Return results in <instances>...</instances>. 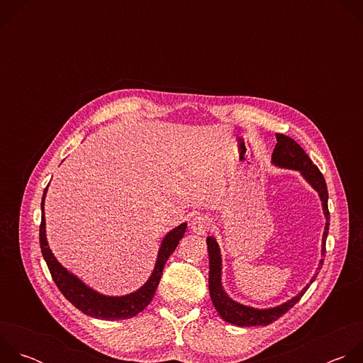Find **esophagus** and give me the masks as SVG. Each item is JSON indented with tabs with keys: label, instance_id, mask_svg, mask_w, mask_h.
<instances>
[{
	"label": "esophagus",
	"instance_id": "obj_1",
	"mask_svg": "<svg viewBox=\"0 0 363 363\" xmlns=\"http://www.w3.org/2000/svg\"><path fill=\"white\" fill-rule=\"evenodd\" d=\"M210 227H211V220L206 216H195L191 220V230L198 235H203L210 230Z\"/></svg>",
	"mask_w": 363,
	"mask_h": 363
}]
</instances>
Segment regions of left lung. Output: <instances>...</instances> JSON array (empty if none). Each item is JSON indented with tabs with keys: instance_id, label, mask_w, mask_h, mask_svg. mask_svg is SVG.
Returning <instances> with one entry per match:
<instances>
[{
	"instance_id": "8db88e82",
	"label": "left lung",
	"mask_w": 363,
	"mask_h": 363,
	"mask_svg": "<svg viewBox=\"0 0 363 363\" xmlns=\"http://www.w3.org/2000/svg\"><path fill=\"white\" fill-rule=\"evenodd\" d=\"M277 143L272 155V164L284 168V169H293L298 171L300 175L312 185V188L319 194V198L322 201V208L323 214L326 218V225L323 231V238H322V255L326 252V238L329 234V208H328V186L326 181L319 171V168L312 162L307 157V153L301 149V146L293 140L291 138L277 133ZM206 245H208V257H210V296L213 300L214 307L217 308V312L223 318V320L241 326V328H251V326H267L273 322H276L279 318H281L284 313H287L289 310L301 298V296L306 293V290L310 287L318 274L319 270L323 266L325 258H320L319 267L313 277L310 279V281L303 287L301 291H298L294 297L287 300L286 303H281L280 306L276 307H269V308H255L251 306H244L241 303H237L233 300L224 290L223 283H221V274H223V258H221V250L218 242L216 241L214 237H206Z\"/></svg>"
}]
</instances>
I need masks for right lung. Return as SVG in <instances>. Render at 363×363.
Wrapping results in <instances>:
<instances>
[{
  "instance_id": "obj_1",
  "label": "right lung",
  "mask_w": 363,
  "mask_h": 363,
  "mask_svg": "<svg viewBox=\"0 0 363 363\" xmlns=\"http://www.w3.org/2000/svg\"><path fill=\"white\" fill-rule=\"evenodd\" d=\"M45 194H47V188L44 189L43 199H41L40 247H41L44 260L47 263V267L50 270V274L53 277L59 290L63 293V296L84 315L96 319H101V320H123L140 313L155 296V291H157V287L162 276L164 266L168 262L169 255L175 251L179 241L182 240L186 230V223H182L181 225L175 227L164 237L153 272L142 287L125 296H106L84 284L77 276H74L67 269H65L57 262L55 254L51 252L47 242V237H45V217H44Z\"/></svg>"
}]
</instances>
